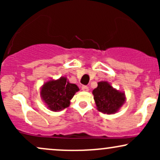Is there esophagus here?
Wrapping results in <instances>:
<instances>
[{
  "instance_id": "esophagus-1",
  "label": "esophagus",
  "mask_w": 160,
  "mask_h": 160,
  "mask_svg": "<svg viewBox=\"0 0 160 160\" xmlns=\"http://www.w3.org/2000/svg\"><path fill=\"white\" fill-rule=\"evenodd\" d=\"M81 89L82 91H89V87H88L87 86H85V85L82 86Z\"/></svg>"
}]
</instances>
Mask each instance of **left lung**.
I'll return each mask as SVG.
<instances>
[{
    "label": "left lung",
    "mask_w": 160,
    "mask_h": 160,
    "mask_svg": "<svg viewBox=\"0 0 160 160\" xmlns=\"http://www.w3.org/2000/svg\"><path fill=\"white\" fill-rule=\"evenodd\" d=\"M92 94L98 111L108 114L116 113L125 102L123 93L116 90L108 82H98Z\"/></svg>",
    "instance_id": "left-lung-1"
}]
</instances>
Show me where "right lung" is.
<instances>
[{
  "label": "right lung",
  "mask_w": 160,
  "mask_h": 160,
  "mask_svg": "<svg viewBox=\"0 0 160 160\" xmlns=\"http://www.w3.org/2000/svg\"><path fill=\"white\" fill-rule=\"evenodd\" d=\"M78 90V86L70 83L65 78H61L45 83L42 88L41 96L51 111H61L68 107L70 100Z\"/></svg>",
  "instance_id": "right-lung-1"
}]
</instances>
